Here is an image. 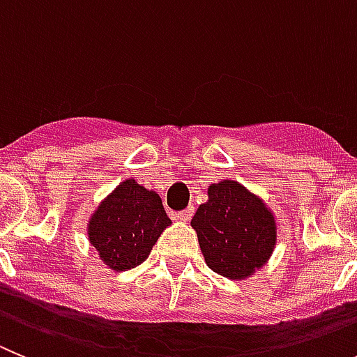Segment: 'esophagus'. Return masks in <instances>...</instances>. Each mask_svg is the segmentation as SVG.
<instances>
[{"label":"esophagus","instance_id":"obj_1","mask_svg":"<svg viewBox=\"0 0 357 357\" xmlns=\"http://www.w3.org/2000/svg\"><path fill=\"white\" fill-rule=\"evenodd\" d=\"M192 215H194V208L188 206V208H185L183 211H179V213H176V217H178L179 220H185L186 222V220H190Z\"/></svg>","mask_w":357,"mask_h":357}]
</instances>
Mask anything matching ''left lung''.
Returning a JSON list of instances; mask_svg holds the SVG:
<instances>
[{
  "label": "left lung",
  "mask_w": 357,
  "mask_h": 357,
  "mask_svg": "<svg viewBox=\"0 0 357 357\" xmlns=\"http://www.w3.org/2000/svg\"><path fill=\"white\" fill-rule=\"evenodd\" d=\"M206 265L229 279H243L271 258L275 220L265 202L236 181L208 188V202L192 218Z\"/></svg>",
  "instance_id": "8db88e82"
}]
</instances>
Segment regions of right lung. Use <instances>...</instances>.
Returning <instances> with one entry per match:
<instances>
[{"instance_id": "add662e5", "label": "right lung", "mask_w": 357, "mask_h": 357, "mask_svg": "<svg viewBox=\"0 0 357 357\" xmlns=\"http://www.w3.org/2000/svg\"><path fill=\"white\" fill-rule=\"evenodd\" d=\"M171 224L156 192L126 179L99 204L89 224V240L112 271L135 268L149 256Z\"/></svg>"}]
</instances>
